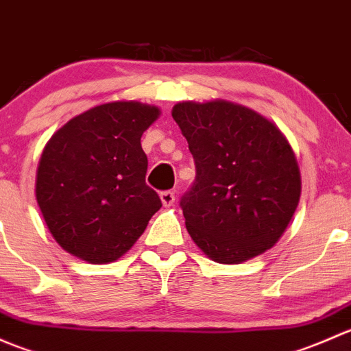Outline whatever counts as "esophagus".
I'll return each instance as SVG.
<instances>
[{
  "label": "esophagus",
  "instance_id": "1",
  "mask_svg": "<svg viewBox=\"0 0 351 351\" xmlns=\"http://www.w3.org/2000/svg\"><path fill=\"white\" fill-rule=\"evenodd\" d=\"M159 198H161V202H162V205H165V207H171V205L175 204V193L169 192V190L159 193Z\"/></svg>",
  "mask_w": 351,
  "mask_h": 351
}]
</instances>
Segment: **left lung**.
<instances>
[{"label": "left lung", "mask_w": 351, "mask_h": 351, "mask_svg": "<svg viewBox=\"0 0 351 351\" xmlns=\"http://www.w3.org/2000/svg\"><path fill=\"white\" fill-rule=\"evenodd\" d=\"M171 115L195 159V183L182 198L193 243L224 265L274 247L302 190L295 154L280 129L228 100L180 101Z\"/></svg>", "instance_id": "1"}]
</instances>
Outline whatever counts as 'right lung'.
Segmentation results:
<instances>
[{
  "label": "right lung",
  "instance_id": "obj_1",
  "mask_svg": "<svg viewBox=\"0 0 351 351\" xmlns=\"http://www.w3.org/2000/svg\"><path fill=\"white\" fill-rule=\"evenodd\" d=\"M161 115L119 100L67 120L42 151L35 197L52 238L93 265L119 260L141 238L161 200L146 185L141 137Z\"/></svg>",
  "mask_w": 351,
  "mask_h": 351
}]
</instances>
